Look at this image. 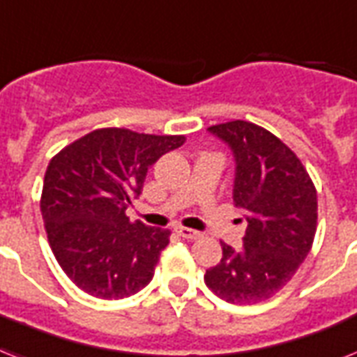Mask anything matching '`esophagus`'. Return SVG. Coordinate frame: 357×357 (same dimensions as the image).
Listing matches in <instances>:
<instances>
[{
	"instance_id": "obj_1",
	"label": "esophagus",
	"mask_w": 357,
	"mask_h": 357,
	"mask_svg": "<svg viewBox=\"0 0 357 357\" xmlns=\"http://www.w3.org/2000/svg\"><path fill=\"white\" fill-rule=\"evenodd\" d=\"M174 231H176L181 238H187V240H196L202 236V233H198V231H194V229H188V227H181V225H178Z\"/></svg>"
}]
</instances>
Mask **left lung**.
Here are the masks:
<instances>
[{"label": "left lung", "instance_id": "left-lung-1", "mask_svg": "<svg viewBox=\"0 0 357 357\" xmlns=\"http://www.w3.org/2000/svg\"><path fill=\"white\" fill-rule=\"evenodd\" d=\"M234 158L233 199L245 208L242 248L222 244L205 284L227 303L269 299L308 257L317 225V192L303 163L268 130L245 121L207 128Z\"/></svg>", "mask_w": 357, "mask_h": 357}]
</instances>
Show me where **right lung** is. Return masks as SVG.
I'll list each match as a JSON object with an SVG mask.
<instances>
[{
    "instance_id": "right-lung-1",
    "label": "right lung",
    "mask_w": 357,
    "mask_h": 357,
    "mask_svg": "<svg viewBox=\"0 0 357 357\" xmlns=\"http://www.w3.org/2000/svg\"><path fill=\"white\" fill-rule=\"evenodd\" d=\"M183 135L102 128L56 153L45 172L42 216L60 268L86 294L124 299L152 280L169 229L130 222L146 172Z\"/></svg>"
}]
</instances>
